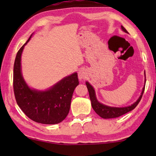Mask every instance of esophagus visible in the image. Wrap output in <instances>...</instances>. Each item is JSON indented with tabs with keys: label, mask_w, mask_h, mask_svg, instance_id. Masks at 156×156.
<instances>
[{
	"label": "esophagus",
	"mask_w": 156,
	"mask_h": 156,
	"mask_svg": "<svg viewBox=\"0 0 156 156\" xmlns=\"http://www.w3.org/2000/svg\"><path fill=\"white\" fill-rule=\"evenodd\" d=\"M87 73L86 71L84 69H81L78 72V76L79 80H83V79H85L87 78Z\"/></svg>",
	"instance_id": "obj_1"
}]
</instances>
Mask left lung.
<instances>
[{
  "label": "left lung",
  "mask_w": 156,
  "mask_h": 156,
  "mask_svg": "<svg viewBox=\"0 0 156 156\" xmlns=\"http://www.w3.org/2000/svg\"><path fill=\"white\" fill-rule=\"evenodd\" d=\"M121 29H122L123 31L125 33H128V31L126 30V29L122 25L121 26ZM145 76V72H144ZM144 83H146V76H145V80ZM86 85L87 89L89 91V98H90L91 102V106L94 110L95 111L98 115H100V117L105 119H108V118H115L120 117V116L122 115L125 113H128L131 111L135 109L136 107L138 105V103L140 101L142 98V95H143L144 91V86L142 88V91L141 95L138 98V99L132 104L130 106L125 107H109L107 105H105L104 104L100 103V102L97 100V98L96 96V92L93 87H92L90 84H89L87 81L86 82Z\"/></svg>",
  "instance_id": "8db88e82"
}]
</instances>
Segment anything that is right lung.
<instances>
[{
  "label": "right lung",
  "mask_w": 156,
  "mask_h": 156,
  "mask_svg": "<svg viewBox=\"0 0 156 156\" xmlns=\"http://www.w3.org/2000/svg\"><path fill=\"white\" fill-rule=\"evenodd\" d=\"M27 41L20 47L14 65V91L16 100L25 114L34 122L55 125L67 117L70 109L73 91L78 85L77 73L67 76L45 91L31 89L21 72V55Z\"/></svg>",
  "instance_id": "right-lung-1"
}]
</instances>
